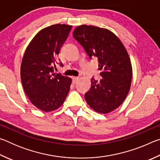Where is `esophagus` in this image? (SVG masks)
Returning <instances> with one entry per match:
<instances>
[{
	"label": "esophagus",
	"mask_w": 160,
	"mask_h": 160,
	"mask_svg": "<svg viewBox=\"0 0 160 160\" xmlns=\"http://www.w3.org/2000/svg\"><path fill=\"white\" fill-rule=\"evenodd\" d=\"M78 80H79V78H78V77H73V78H72V83L75 84L78 82Z\"/></svg>",
	"instance_id": "34e87169"
}]
</instances>
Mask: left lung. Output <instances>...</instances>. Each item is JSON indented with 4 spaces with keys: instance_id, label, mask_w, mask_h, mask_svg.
<instances>
[{
    "instance_id": "8db88e82",
    "label": "left lung",
    "mask_w": 160,
    "mask_h": 160,
    "mask_svg": "<svg viewBox=\"0 0 160 160\" xmlns=\"http://www.w3.org/2000/svg\"><path fill=\"white\" fill-rule=\"evenodd\" d=\"M72 36L92 58H98L100 81L91 79V88L85 94L87 103L95 112L107 113L122 104L131 85L132 66L121 40L107 29L80 25Z\"/></svg>"
}]
</instances>
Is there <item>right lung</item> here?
<instances>
[{"label":"right lung","instance_id":"obj_1","mask_svg":"<svg viewBox=\"0 0 160 160\" xmlns=\"http://www.w3.org/2000/svg\"><path fill=\"white\" fill-rule=\"evenodd\" d=\"M71 28L56 24L42 29L24 53L20 68L23 89L32 104L46 112L60 107L70 90L71 78L53 72L56 56Z\"/></svg>","mask_w":160,"mask_h":160}]
</instances>
